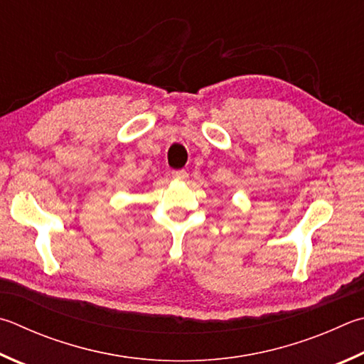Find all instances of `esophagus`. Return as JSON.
Here are the masks:
<instances>
[{"instance_id":"34e87169","label":"esophagus","mask_w":364,"mask_h":364,"mask_svg":"<svg viewBox=\"0 0 364 364\" xmlns=\"http://www.w3.org/2000/svg\"><path fill=\"white\" fill-rule=\"evenodd\" d=\"M171 176L175 178V180H180V181H186L189 178V173L186 170H173L171 171Z\"/></svg>"}]
</instances>
